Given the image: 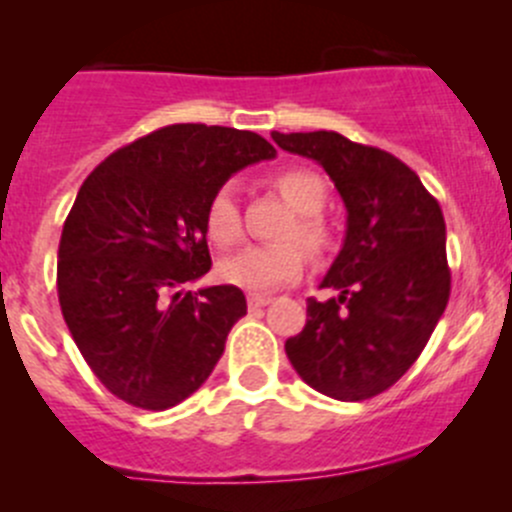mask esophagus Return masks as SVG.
<instances>
[{
  "instance_id": "34e87169",
  "label": "esophagus",
  "mask_w": 512,
  "mask_h": 512,
  "mask_svg": "<svg viewBox=\"0 0 512 512\" xmlns=\"http://www.w3.org/2000/svg\"><path fill=\"white\" fill-rule=\"evenodd\" d=\"M272 302L270 294H260V292H250L247 294V304H250L252 309L255 307H267V304Z\"/></svg>"
}]
</instances>
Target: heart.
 Segmentation results:
<instances>
[{
  "label": "heart",
  "mask_w": 512,
  "mask_h": 512,
  "mask_svg": "<svg viewBox=\"0 0 512 512\" xmlns=\"http://www.w3.org/2000/svg\"><path fill=\"white\" fill-rule=\"evenodd\" d=\"M275 188L294 208L297 218L289 225V240H299L312 252H324L332 245V235L324 223L327 180L309 168H287L275 175ZM205 230L220 247H232L242 237V213L235 185L225 183L210 195L205 208ZM304 272V252L297 242L282 245H252L220 265V277L230 285L245 289H275L297 280Z\"/></svg>",
  "instance_id": "obj_1"
}]
</instances>
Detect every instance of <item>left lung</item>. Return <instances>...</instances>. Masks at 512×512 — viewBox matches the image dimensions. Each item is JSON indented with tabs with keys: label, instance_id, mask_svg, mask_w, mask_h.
<instances>
[{
	"label": "left lung",
	"instance_id": "left-lung-1",
	"mask_svg": "<svg viewBox=\"0 0 512 512\" xmlns=\"http://www.w3.org/2000/svg\"><path fill=\"white\" fill-rule=\"evenodd\" d=\"M282 151L327 170L347 205V240L307 324L285 352L304 384L339 401L394 386L421 356L451 294L446 223L438 200L391 153L342 133L272 131Z\"/></svg>",
	"mask_w": 512,
	"mask_h": 512
}]
</instances>
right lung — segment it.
<instances>
[{
  "instance_id": "add662e5",
  "label": "right lung",
  "mask_w": 512,
  "mask_h": 512,
  "mask_svg": "<svg viewBox=\"0 0 512 512\" xmlns=\"http://www.w3.org/2000/svg\"><path fill=\"white\" fill-rule=\"evenodd\" d=\"M275 153L252 131L175 123L118 148L84 180L61 232L56 289L76 347L113 396L163 411L213 374L247 314L245 294L183 285L213 265L210 195Z\"/></svg>"
}]
</instances>
